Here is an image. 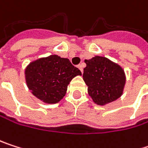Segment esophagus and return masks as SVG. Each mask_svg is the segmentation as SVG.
I'll return each mask as SVG.
<instances>
[{
  "label": "esophagus",
  "mask_w": 148,
  "mask_h": 148,
  "mask_svg": "<svg viewBox=\"0 0 148 148\" xmlns=\"http://www.w3.org/2000/svg\"><path fill=\"white\" fill-rule=\"evenodd\" d=\"M77 67L82 71V73L83 72V65H82V64H79V65L77 66Z\"/></svg>",
  "instance_id": "1"
}]
</instances>
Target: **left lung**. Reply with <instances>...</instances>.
<instances>
[{"label": "left lung", "mask_w": 148, "mask_h": 148, "mask_svg": "<svg viewBox=\"0 0 148 148\" xmlns=\"http://www.w3.org/2000/svg\"><path fill=\"white\" fill-rule=\"evenodd\" d=\"M83 80L93 101L100 106L107 105L119 99L126 84L123 68L103 56L85 60Z\"/></svg>", "instance_id": "1"}]
</instances>
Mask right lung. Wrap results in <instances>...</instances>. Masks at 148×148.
<instances>
[{
	"label": "right lung",
	"instance_id": "obj_1",
	"mask_svg": "<svg viewBox=\"0 0 148 148\" xmlns=\"http://www.w3.org/2000/svg\"><path fill=\"white\" fill-rule=\"evenodd\" d=\"M80 69L68 59L56 54L40 58L30 62L25 69V79L32 94L47 104L58 103L65 96L67 86Z\"/></svg>",
	"mask_w": 148,
	"mask_h": 148
}]
</instances>
